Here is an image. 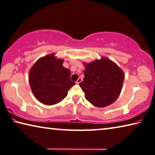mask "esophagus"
I'll use <instances>...</instances> for the list:
<instances>
[{
  "mask_svg": "<svg viewBox=\"0 0 155 155\" xmlns=\"http://www.w3.org/2000/svg\"><path fill=\"white\" fill-rule=\"evenodd\" d=\"M82 78H78V79L77 82H76V84H80L81 82H82Z\"/></svg>",
  "mask_w": 155,
  "mask_h": 155,
  "instance_id": "obj_1",
  "label": "esophagus"
}]
</instances>
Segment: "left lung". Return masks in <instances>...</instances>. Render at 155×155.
<instances>
[{
    "instance_id": "8db88e82",
    "label": "left lung",
    "mask_w": 155,
    "mask_h": 155,
    "mask_svg": "<svg viewBox=\"0 0 155 155\" xmlns=\"http://www.w3.org/2000/svg\"><path fill=\"white\" fill-rule=\"evenodd\" d=\"M84 64V78L80 86L85 93V98L97 107L112 104L122 88L123 71L107 58Z\"/></svg>"
}]
</instances>
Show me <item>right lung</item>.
<instances>
[{
  "instance_id": "right-lung-1",
  "label": "right lung",
  "mask_w": 155,
  "mask_h": 155,
  "mask_svg": "<svg viewBox=\"0 0 155 155\" xmlns=\"http://www.w3.org/2000/svg\"><path fill=\"white\" fill-rule=\"evenodd\" d=\"M63 62L51 54L40 58L30 69V87L40 102L46 105L59 103L75 85L71 80V71L63 67Z\"/></svg>"
}]
</instances>
